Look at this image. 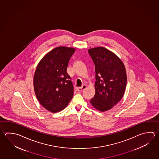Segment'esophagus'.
I'll list each match as a JSON object with an SVG mask.
<instances>
[{
  "instance_id": "esophagus-1",
  "label": "esophagus",
  "mask_w": 159,
  "mask_h": 159,
  "mask_svg": "<svg viewBox=\"0 0 159 159\" xmlns=\"http://www.w3.org/2000/svg\"><path fill=\"white\" fill-rule=\"evenodd\" d=\"M86 85H82L81 87H78V88H76V90L78 91V92H80V91H82V90H84V89L86 88Z\"/></svg>"
}]
</instances>
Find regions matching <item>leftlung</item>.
<instances>
[{
    "label": "left lung",
    "instance_id": "left-lung-1",
    "mask_svg": "<svg viewBox=\"0 0 159 159\" xmlns=\"http://www.w3.org/2000/svg\"><path fill=\"white\" fill-rule=\"evenodd\" d=\"M95 65L96 93L90 103L104 112L111 109L122 98L125 90L126 73L123 62L104 47L88 51Z\"/></svg>",
    "mask_w": 159,
    "mask_h": 159
}]
</instances>
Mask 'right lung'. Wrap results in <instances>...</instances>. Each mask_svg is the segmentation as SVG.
<instances>
[{
    "label": "right lung",
    "instance_id": "1",
    "mask_svg": "<svg viewBox=\"0 0 159 159\" xmlns=\"http://www.w3.org/2000/svg\"><path fill=\"white\" fill-rule=\"evenodd\" d=\"M75 51L65 47L54 48L36 67L34 77L35 93L40 103L52 112L64 109L73 97V84L66 70Z\"/></svg>",
    "mask_w": 159,
    "mask_h": 159
}]
</instances>
